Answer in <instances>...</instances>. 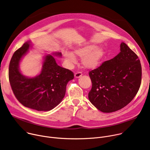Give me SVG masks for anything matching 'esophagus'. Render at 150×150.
<instances>
[{
    "instance_id": "obj_1",
    "label": "esophagus",
    "mask_w": 150,
    "mask_h": 150,
    "mask_svg": "<svg viewBox=\"0 0 150 150\" xmlns=\"http://www.w3.org/2000/svg\"><path fill=\"white\" fill-rule=\"evenodd\" d=\"M81 76H82V72H75V74H74V76H75V78H78L81 77Z\"/></svg>"
}]
</instances>
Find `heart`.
Listing matches in <instances>:
<instances>
[{
  "mask_svg": "<svg viewBox=\"0 0 150 150\" xmlns=\"http://www.w3.org/2000/svg\"><path fill=\"white\" fill-rule=\"evenodd\" d=\"M104 50L100 47L94 45H85L75 49L72 53L64 52L63 56L67 63L72 66L76 63L75 56L82 57L81 64L87 69H95L98 67L104 57Z\"/></svg>",
  "mask_w": 150,
  "mask_h": 150,
  "instance_id": "obj_1",
  "label": "heart"
}]
</instances>
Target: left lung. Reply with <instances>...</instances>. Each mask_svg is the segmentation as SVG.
Here are the masks:
<instances>
[{
    "label": "left lung",
    "mask_w": 150,
    "mask_h": 150,
    "mask_svg": "<svg viewBox=\"0 0 150 150\" xmlns=\"http://www.w3.org/2000/svg\"><path fill=\"white\" fill-rule=\"evenodd\" d=\"M120 52L89 72L92 88L90 102L100 111L112 113L129 104L141 83L142 68L138 56L125 42Z\"/></svg>",
    "instance_id": "1"
}]
</instances>
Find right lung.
<instances>
[{"instance_id":"obj_1","label":"right lung","mask_w":150,"mask_h":150,"mask_svg":"<svg viewBox=\"0 0 150 150\" xmlns=\"http://www.w3.org/2000/svg\"><path fill=\"white\" fill-rule=\"evenodd\" d=\"M31 47L27 41L13 53L9 67V79L17 100L26 108L38 111H49L63 100L68 82L74 78V73L59 66L53 56L61 57L59 52L46 54L40 74L35 77L23 75L19 63Z\"/></svg>"}]
</instances>
